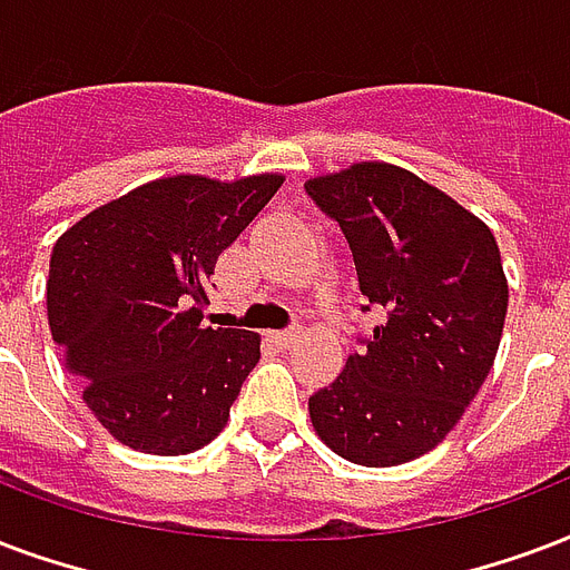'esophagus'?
I'll use <instances>...</instances> for the list:
<instances>
[{"label":"esophagus","instance_id":"1","mask_svg":"<svg viewBox=\"0 0 570 570\" xmlns=\"http://www.w3.org/2000/svg\"><path fill=\"white\" fill-rule=\"evenodd\" d=\"M272 337H275V343L277 346H293L295 341H298V328H284V332H275L272 334Z\"/></svg>","mask_w":570,"mask_h":570}]
</instances>
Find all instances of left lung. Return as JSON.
I'll use <instances>...</instances> for the list:
<instances>
[{
    "label": "left lung",
    "instance_id": "left-lung-1",
    "mask_svg": "<svg viewBox=\"0 0 570 570\" xmlns=\"http://www.w3.org/2000/svg\"><path fill=\"white\" fill-rule=\"evenodd\" d=\"M304 190L350 242L362 311L382 316L341 376L311 394V421L362 466L421 458L449 436L497 358L508 311L497 238L391 164H353Z\"/></svg>",
    "mask_w": 570,
    "mask_h": 570
}]
</instances>
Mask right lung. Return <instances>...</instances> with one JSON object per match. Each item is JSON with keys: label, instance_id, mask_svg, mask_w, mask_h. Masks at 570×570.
<instances>
[{"label": "right lung", "instance_id": "1", "mask_svg": "<svg viewBox=\"0 0 570 570\" xmlns=\"http://www.w3.org/2000/svg\"><path fill=\"white\" fill-rule=\"evenodd\" d=\"M284 185L169 176L77 220L53 247L47 320L82 401L146 454L215 440L259 362V334L203 325L217 256Z\"/></svg>", "mask_w": 570, "mask_h": 570}]
</instances>
